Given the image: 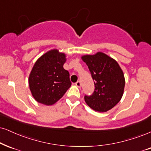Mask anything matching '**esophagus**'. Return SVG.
<instances>
[{
  "mask_svg": "<svg viewBox=\"0 0 151 151\" xmlns=\"http://www.w3.org/2000/svg\"><path fill=\"white\" fill-rule=\"evenodd\" d=\"M76 85L77 87H81V82L80 81H77L76 83Z\"/></svg>",
  "mask_w": 151,
  "mask_h": 151,
  "instance_id": "1",
  "label": "esophagus"
}]
</instances>
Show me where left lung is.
<instances>
[{
    "label": "left lung",
    "mask_w": 151,
    "mask_h": 151,
    "mask_svg": "<svg viewBox=\"0 0 151 151\" xmlns=\"http://www.w3.org/2000/svg\"><path fill=\"white\" fill-rule=\"evenodd\" d=\"M81 58L88 66L95 87L92 95L85 96V101L94 111L106 112L123 95L125 85L123 71L115 59L101 52Z\"/></svg>",
    "instance_id": "1"
}]
</instances>
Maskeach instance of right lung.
Instances as JSON below:
<instances>
[{
    "instance_id": "obj_1",
    "label": "right lung",
    "mask_w": 151,
    "mask_h": 151,
    "mask_svg": "<svg viewBox=\"0 0 151 151\" xmlns=\"http://www.w3.org/2000/svg\"><path fill=\"white\" fill-rule=\"evenodd\" d=\"M66 61V55L55 49L36 61L29 75V85L32 96L38 103L52 105L70 87L69 73L63 67Z\"/></svg>"
}]
</instances>
